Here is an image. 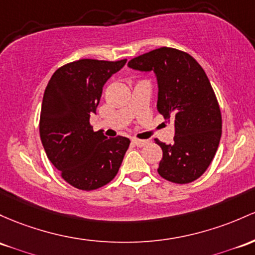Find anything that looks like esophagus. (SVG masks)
Here are the masks:
<instances>
[{"label": "esophagus", "instance_id": "obj_1", "mask_svg": "<svg viewBox=\"0 0 255 255\" xmlns=\"http://www.w3.org/2000/svg\"><path fill=\"white\" fill-rule=\"evenodd\" d=\"M132 142L134 145H135V146H138V147H141V146H145V145L147 144V140H141V139H132Z\"/></svg>", "mask_w": 255, "mask_h": 255}]
</instances>
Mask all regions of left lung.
Returning a JSON list of instances; mask_svg holds the SVG:
<instances>
[{
    "label": "left lung",
    "instance_id": "8db88e82",
    "mask_svg": "<svg viewBox=\"0 0 255 255\" xmlns=\"http://www.w3.org/2000/svg\"><path fill=\"white\" fill-rule=\"evenodd\" d=\"M139 71H153L157 78V110L174 120L172 144L161 146L158 174L175 184H187L206 172L219 146L222 114L205 70L187 53L161 47L128 61Z\"/></svg>",
    "mask_w": 255,
    "mask_h": 255
}]
</instances>
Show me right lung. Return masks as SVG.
<instances>
[{
	"label": "right lung",
	"mask_w": 255,
	"mask_h": 255,
	"mask_svg": "<svg viewBox=\"0 0 255 255\" xmlns=\"http://www.w3.org/2000/svg\"><path fill=\"white\" fill-rule=\"evenodd\" d=\"M126 61H72L58 69L46 87L40 116L42 145L61 178L76 189L91 191L110 183L129 146L128 138L109 139L89 123L106 81Z\"/></svg>",
	"instance_id": "obj_1"
}]
</instances>
